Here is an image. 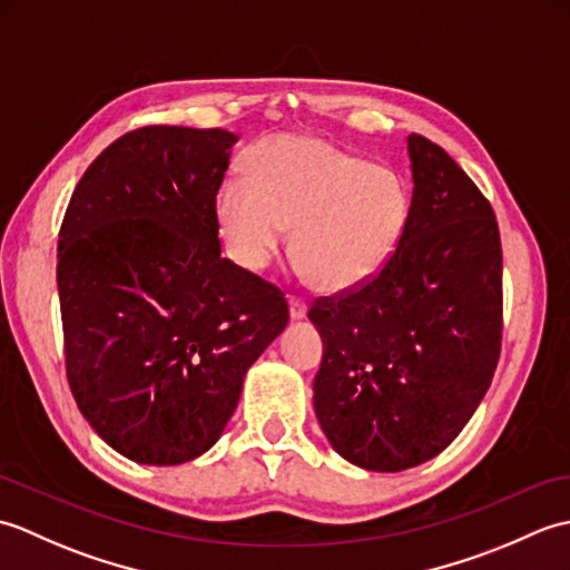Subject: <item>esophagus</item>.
Returning <instances> with one entry per match:
<instances>
[{
    "mask_svg": "<svg viewBox=\"0 0 570 570\" xmlns=\"http://www.w3.org/2000/svg\"><path fill=\"white\" fill-rule=\"evenodd\" d=\"M306 311H308V306H306L304 298H296V296L288 298V316H292V321L304 318Z\"/></svg>",
    "mask_w": 570,
    "mask_h": 570,
    "instance_id": "34e87169",
    "label": "esophagus"
}]
</instances>
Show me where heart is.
Here are the masks:
<instances>
[{"label":"heart","instance_id":"obj_1","mask_svg":"<svg viewBox=\"0 0 570 570\" xmlns=\"http://www.w3.org/2000/svg\"><path fill=\"white\" fill-rule=\"evenodd\" d=\"M215 220L233 259L264 272L294 227L298 269L323 292L372 282L402 247L411 220L404 178L313 137H266L247 180H225Z\"/></svg>","mask_w":570,"mask_h":570}]
</instances>
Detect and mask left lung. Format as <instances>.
Wrapping results in <instances>:
<instances>
[{"mask_svg": "<svg viewBox=\"0 0 570 570\" xmlns=\"http://www.w3.org/2000/svg\"><path fill=\"white\" fill-rule=\"evenodd\" d=\"M414 193L394 259L316 298L313 406L350 463L399 472L435 458L475 414L502 343V247L492 205L439 144L409 137Z\"/></svg>", "mask_w": 570, "mask_h": 570, "instance_id": "left-lung-1", "label": "left lung"}]
</instances>
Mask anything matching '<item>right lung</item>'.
Instances as JSON below:
<instances>
[{"instance_id":"1","label":"right lung","mask_w":570,"mask_h":570,"mask_svg":"<svg viewBox=\"0 0 570 570\" xmlns=\"http://www.w3.org/2000/svg\"><path fill=\"white\" fill-rule=\"evenodd\" d=\"M235 141L225 129L129 131L82 174L60 225L70 392L135 463L213 448L252 362L288 323L284 294L220 254L215 196Z\"/></svg>"}]
</instances>
